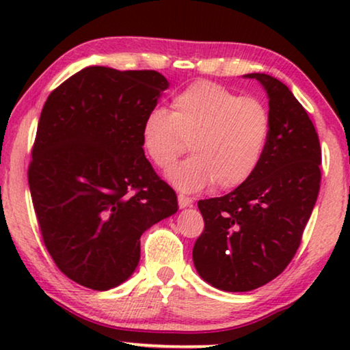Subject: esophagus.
Returning a JSON list of instances; mask_svg holds the SVG:
<instances>
[{
	"label": "esophagus",
	"mask_w": 350,
	"mask_h": 350,
	"mask_svg": "<svg viewBox=\"0 0 350 350\" xmlns=\"http://www.w3.org/2000/svg\"><path fill=\"white\" fill-rule=\"evenodd\" d=\"M178 205H180V208L189 207V205H193V199H191V198H189V196H185V194H178Z\"/></svg>",
	"instance_id": "34e87169"
}]
</instances>
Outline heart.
Listing matches in <instances>:
<instances>
[{
	"label": "heart",
	"instance_id": "b5f03b06",
	"mask_svg": "<svg viewBox=\"0 0 350 350\" xmlns=\"http://www.w3.org/2000/svg\"><path fill=\"white\" fill-rule=\"evenodd\" d=\"M269 132V109L261 100L199 81L172 98L170 113L151 108L142 121L140 138L159 169L174 165L188 148L193 151V157L169 172L176 188L199 191L215 183L217 189H234L256 172Z\"/></svg>",
	"mask_w": 350,
	"mask_h": 350
}]
</instances>
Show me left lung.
Returning a JSON list of instances; mask_svg holds the SVG:
<instances>
[{"label":"left lung","mask_w":350,"mask_h":350,"mask_svg":"<svg viewBox=\"0 0 350 350\" xmlns=\"http://www.w3.org/2000/svg\"><path fill=\"white\" fill-rule=\"evenodd\" d=\"M265 85L271 132L253 176L221 198L199 200L204 231L194 266L210 285L250 291L282 274L301 245L317 200L322 148L308 113L284 83L247 75Z\"/></svg>","instance_id":"left-lung-1"}]
</instances>
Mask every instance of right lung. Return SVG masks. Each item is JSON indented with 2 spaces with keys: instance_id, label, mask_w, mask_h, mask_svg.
<instances>
[{
  "instance_id": "add662e5",
  "label": "right lung",
  "mask_w": 350,
  "mask_h": 350,
  "mask_svg": "<svg viewBox=\"0 0 350 350\" xmlns=\"http://www.w3.org/2000/svg\"><path fill=\"white\" fill-rule=\"evenodd\" d=\"M167 88L154 70L88 66L42 107L28 185L42 242L76 284L102 291L127 280L142 234L178 208L140 138Z\"/></svg>"
}]
</instances>
